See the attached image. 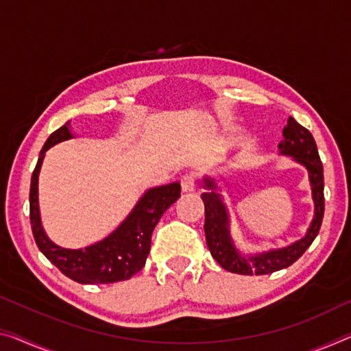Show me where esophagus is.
I'll use <instances>...</instances> for the list:
<instances>
[{"label": "esophagus", "instance_id": "obj_1", "mask_svg": "<svg viewBox=\"0 0 351 351\" xmlns=\"http://www.w3.org/2000/svg\"><path fill=\"white\" fill-rule=\"evenodd\" d=\"M196 174H193V172H190V174H185L182 177L180 180V185H182V191L183 193H188V191H194V188H196Z\"/></svg>", "mask_w": 351, "mask_h": 351}]
</instances>
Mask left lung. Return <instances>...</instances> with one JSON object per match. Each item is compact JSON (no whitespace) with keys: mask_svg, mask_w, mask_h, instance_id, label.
Segmentation results:
<instances>
[{"mask_svg":"<svg viewBox=\"0 0 351 351\" xmlns=\"http://www.w3.org/2000/svg\"><path fill=\"white\" fill-rule=\"evenodd\" d=\"M282 143L279 144L281 152L293 157L309 171L312 197H314L315 202V217L312 219V224L304 239L296 241V243L282 247V250L263 252V254L252 257H243L237 252L230 240L228 212H226L219 194L215 193L217 185H215L213 180L206 179L204 182H206L208 191L202 193L201 197L204 201V207H206L204 230H206L207 246L215 261L230 273L261 276V274H269L287 268L304 254V251L319 235L323 213H325V196H323L325 183H323V165L319 150H317L315 139L312 136V133L303 125H300L293 117H289L287 125L282 130Z\"/></svg>","mask_w":351,"mask_h":351,"instance_id":"1","label":"left lung"}]
</instances>
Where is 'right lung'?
<instances>
[{
    "label": "right lung",
    "mask_w": 351,
    "mask_h": 351,
    "mask_svg": "<svg viewBox=\"0 0 351 351\" xmlns=\"http://www.w3.org/2000/svg\"><path fill=\"white\" fill-rule=\"evenodd\" d=\"M70 122L50 134L40 150L31 176L29 219L36 245L59 271L80 284H111L130 279L144 267L150 251L152 232L160 218L180 197V183L149 190L136 204L128 218L100 243L86 250H64L48 240L40 224L37 202V180L45 152L51 145L69 139Z\"/></svg>",
    "instance_id": "right-lung-1"
}]
</instances>
